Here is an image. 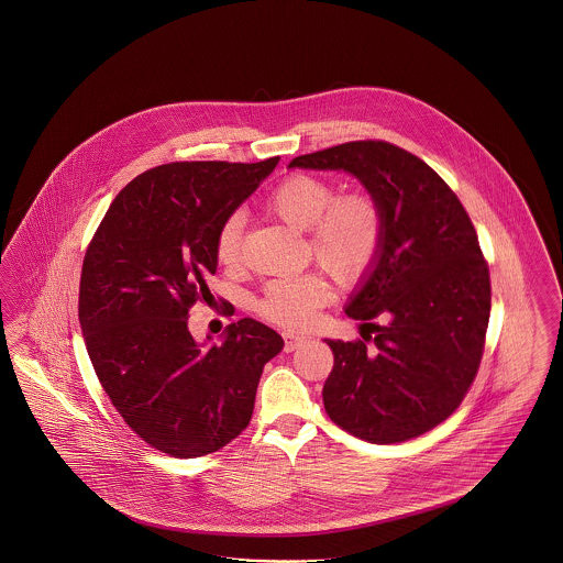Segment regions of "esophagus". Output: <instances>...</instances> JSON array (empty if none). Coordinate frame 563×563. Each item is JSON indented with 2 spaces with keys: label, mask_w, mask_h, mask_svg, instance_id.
I'll use <instances>...</instances> for the list:
<instances>
[{
  "label": "esophagus",
  "mask_w": 563,
  "mask_h": 563,
  "mask_svg": "<svg viewBox=\"0 0 563 563\" xmlns=\"http://www.w3.org/2000/svg\"><path fill=\"white\" fill-rule=\"evenodd\" d=\"M283 336H285V351H287V353H292L295 349H299V346L307 344L306 336H299V334H290V332H285Z\"/></svg>",
  "instance_id": "esophagus-1"
}]
</instances>
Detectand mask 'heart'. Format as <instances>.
Here are the masks:
<instances>
[{"mask_svg":"<svg viewBox=\"0 0 563 563\" xmlns=\"http://www.w3.org/2000/svg\"><path fill=\"white\" fill-rule=\"evenodd\" d=\"M266 210L295 231H306L309 254L342 287H357L374 273L386 239V217L379 200L355 189L336 196L334 188L311 175H290L274 188ZM239 214L222 222L214 254L222 268L233 271L241 262ZM334 297L322 273L268 283L256 299V311L268 322L287 330H306L318 311Z\"/></svg>","mask_w":563,"mask_h":563,"instance_id":"b5f03b06","label":"heart"}]
</instances>
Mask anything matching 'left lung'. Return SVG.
I'll use <instances>...</instances> for the list:
<instances>
[{
	"instance_id": "left-lung-1",
	"label": "left lung",
	"mask_w": 563,
	"mask_h": 563,
	"mask_svg": "<svg viewBox=\"0 0 563 563\" xmlns=\"http://www.w3.org/2000/svg\"><path fill=\"white\" fill-rule=\"evenodd\" d=\"M289 167L353 173L386 217L379 262L346 307L372 330L325 341V412L365 442L419 438L461 407L483 357L492 280L477 231L442 177L390 142H344ZM377 314L386 325L371 322Z\"/></svg>"
}]
</instances>
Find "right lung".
Wrapping results in <instances>:
<instances>
[{
	"label": "right lung",
	"mask_w": 563,
	"mask_h": 563,
	"mask_svg": "<svg viewBox=\"0 0 563 563\" xmlns=\"http://www.w3.org/2000/svg\"><path fill=\"white\" fill-rule=\"evenodd\" d=\"M276 163L184 161L144 170L88 243L78 297L88 357L125 426L173 459L233 442L250 426L264 365L283 351L273 328L252 318L227 325L212 346L188 330L189 309L212 299L206 280L217 273L222 222Z\"/></svg>",
	"instance_id": "right-lung-1"
}]
</instances>
